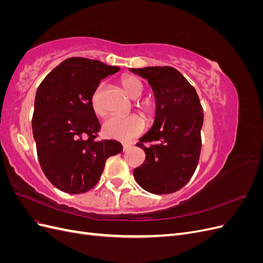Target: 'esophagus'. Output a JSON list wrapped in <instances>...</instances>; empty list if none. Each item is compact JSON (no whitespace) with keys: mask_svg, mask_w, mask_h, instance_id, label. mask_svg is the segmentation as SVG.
<instances>
[{"mask_svg":"<svg viewBox=\"0 0 263 263\" xmlns=\"http://www.w3.org/2000/svg\"><path fill=\"white\" fill-rule=\"evenodd\" d=\"M128 148H129V145H126V144L123 145V151H126Z\"/></svg>","mask_w":263,"mask_h":263,"instance_id":"esophagus-1","label":"esophagus"}]
</instances>
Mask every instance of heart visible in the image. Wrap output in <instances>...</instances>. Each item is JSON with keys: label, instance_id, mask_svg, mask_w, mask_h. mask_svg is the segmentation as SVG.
<instances>
[{"label": "heart", "instance_id": "heart-1", "mask_svg": "<svg viewBox=\"0 0 263 263\" xmlns=\"http://www.w3.org/2000/svg\"><path fill=\"white\" fill-rule=\"evenodd\" d=\"M121 84L124 87L125 92L134 100L139 99L144 93V84L140 79L127 74L122 77ZM99 89L92 95V107L94 112L99 116L105 114V110L100 104V94ZM136 107L139 113L145 116L147 119H151L156 113V105L154 102L148 99L138 100L136 102ZM145 128V124L142 119L137 115L129 116H119L113 115L108 117L102 126V133L105 137L115 139L119 141H128L135 137L139 136Z\"/></svg>", "mask_w": 263, "mask_h": 263}]
</instances>
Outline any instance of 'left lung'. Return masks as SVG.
<instances>
[{
    "mask_svg": "<svg viewBox=\"0 0 263 263\" xmlns=\"http://www.w3.org/2000/svg\"><path fill=\"white\" fill-rule=\"evenodd\" d=\"M130 71L147 79L156 98L155 123L136 145L145 150L146 159L134 170V177L147 192L174 193L192 178L200 159L204 118L200 99L172 67Z\"/></svg>",
    "mask_w": 263,
    "mask_h": 263,
    "instance_id": "obj_1",
    "label": "left lung"
}]
</instances>
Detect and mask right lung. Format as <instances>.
Wrapping results in <instances>:
<instances>
[{"instance_id": "add662e5", "label": "right lung", "mask_w": 263, "mask_h": 263, "mask_svg": "<svg viewBox=\"0 0 263 263\" xmlns=\"http://www.w3.org/2000/svg\"><path fill=\"white\" fill-rule=\"evenodd\" d=\"M117 71L99 60L72 57L38 86L31 119L38 160L46 178L63 192H87L106 159L123 151L118 141L95 140L101 125L92 107L101 80Z\"/></svg>"}]
</instances>
